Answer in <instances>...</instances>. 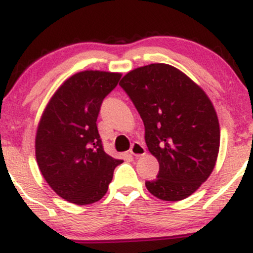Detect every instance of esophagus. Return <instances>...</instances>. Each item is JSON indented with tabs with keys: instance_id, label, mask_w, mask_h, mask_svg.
Returning <instances> with one entry per match:
<instances>
[{
	"instance_id": "1",
	"label": "esophagus",
	"mask_w": 253,
	"mask_h": 253,
	"mask_svg": "<svg viewBox=\"0 0 253 253\" xmlns=\"http://www.w3.org/2000/svg\"><path fill=\"white\" fill-rule=\"evenodd\" d=\"M129 152H130V155H133L135 157H140V156H144L145 153H146V150H145V147L140 143H133L132 146H130Z\"/></svg>"
}]
</instances>
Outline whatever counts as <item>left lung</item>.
I'll use <instances>...</instances> for the list:
<instances>
[{"label": "left lung", "mask_w": 253, "mask_h": 253, "mask_svg": "<svg viewBox=\"0 0 253 253\" xmlns=\"http://www.w3.org/2000/svg\"><path fill=\"white\" fill-rule=\"evenodd\" d=\"M145 126V141L159 163L145 182L163 201H181L199 189L215 167L219 120L203 90L181 70L156 63L129 71L120 82Z\"/></svg>", "instance_id": "8db88e82"}]
</instances>
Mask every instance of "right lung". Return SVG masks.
I'll use <instances>...</instances> for the list:
<instances>
[{
	"mask_svg": "<svg viewBox=\"0 0 253 253\" xmlns=\"http://www.w3.org/2000/svg\"><path fill=\"white\" fill-rule=\"evenodd\" d=\"M120 78L119 72H77L57 89L40 118L36 135L40 172L57 195L75 205L102 199L115 167L124 162L104 152L96 126L103 98Z\"/></svg>",
	"mask_w": 253,
	"mask_h": 253,
	"instance_id": "1",
	"label": "right lung"
}]
</instances>
